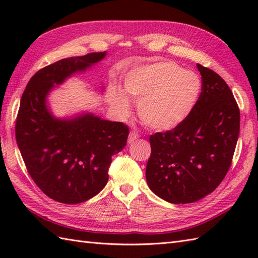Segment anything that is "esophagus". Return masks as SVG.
I'll use <instances>...</instances> for the list:
<instances>
[{"label":"esophagus","mask_w":258,"mask_h":258,"mask_svg":"<svg viewBox=\"0 0 258 258\" xmlns=\"http://www.w3.org/2000/svg\"><path fill=\"white\" fill-rule=\"evenodd\" d=\"M140 138V134L138 131H132V132L130 133L128 135V143H132V142H134L136 139Z\"/></svg>","instance_id":"34e87169"}]
</instances>
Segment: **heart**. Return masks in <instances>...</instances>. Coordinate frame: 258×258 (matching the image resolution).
<instances>
[{
	"instance_id": "heart-1",
	"label": "heart",
	"mask_w": 258,
	"mask_h": 258,
	"mask_svg": "<svg viewBox=\"0 0 258 258\" xmlns=\"http://www.w3.org/2000/svg\"><path fill=\"white\" fill-rule=\"evenodd\" d=\"M124 92L138 102V113L147 127L165 131L176 127L193 111L201 82L193 72L174 62L158 61L134 68L125 75ZM124 92L112 87L108 98L120 114L130 109Z\"/></svg>"
}]
</instances>
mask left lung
Returning <instances> with one entry per match:
<instances>
[{
  "instance_id": "8db88e82",
  "label": "left lung",
  "mask_w": 258,
  "mask_h": 258,
  "mask_svg": "<svg viewBox=\"0 0 258 258\" xmlns=\"http://www.w3.org/2000/svg\"><path fill=\"white\" fill-rule=\"evenodd\" d=\"M202 92L184 122L150 136L146 180L151 190L173 204L200 201L222 183L231 167L239 134V108L226 82L196 65Z\"/></svg>"
}]
</instances>
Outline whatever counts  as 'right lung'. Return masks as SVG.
I'll use <instances>...</instances> for the list:
<instances>
[{"label": "right lung", "instance_id": "add662e5", "mask_svg": "<svg viewBox=\"0 0 258 258\" xmlns=\"http://www.w3.org/2000/svg\"><path fill=\"white\" fill-rule=\"evenodd\" d=\"M106 52L63 58L32 76L21 98L15 138L30 176L43 193L79 204L100 193L108 180L112 156L127 143L128 127L93 114L55 118L46 106L54 84L100 62Z\"/></svg>", "mask_w": 258, "mask_h": 258}]
</instances>
